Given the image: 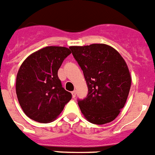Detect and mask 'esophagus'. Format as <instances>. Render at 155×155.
Here are the masks:
<instances>
[{
    "label": "esophagus",
    "mask_w": 155,
    "mask_h": 155,
    "mask_svg": "<svg viewBox=\"0 0 155 155\" xmlns=\"http://www.w3.org/2000/svg\"><path fill=\"white\" fill-rule=\"evenodd\" d=\"M71 95H72V97L75 98V95H76V91H71Z\"/></svg>",
    "instance_id": "1"
}]
</instances>
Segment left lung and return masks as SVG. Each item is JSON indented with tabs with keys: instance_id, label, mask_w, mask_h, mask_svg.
Returning <instances> with one entry per match:
<instances>
[{
	"instance_id": "left-lung-1",
	"label": "left lung",
	"mask_w": 155,
	"mask_h": 155,
	"mask_svg": "<svg viewBox=\"0 0 155 155\" xmlns=\"http://www.w3.org/2000/svg\"><path fill=\"white\" fill-rule=\"evenodd\" d=\"M69 48L88 87L86 98L78 99L81 112L94 124L113 121L125 105L131 84L125 60L115 49L103 44Z\"/></svg>"
}]
</instances>
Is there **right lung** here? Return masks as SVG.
Listing matches in <instances>:
<instances>
[{
    "label": "right lung",
    "instance_id": "add662e5",
    "mask_svg": "<svg viewBox=\"0 0 155 155\" xmlns=\"http://www.w3.org/2000/svg\"><path fill=\"white\" fill-rule=\"evenodd\" d=\"M71 54L65 47L49 46L30 55L16 75V92L25 114L38 123L53 121L71 99L62 87L58 70Z\"/></svg>",
    "mask_w": 155,
    "mask_h": 155
}]
</instances>
